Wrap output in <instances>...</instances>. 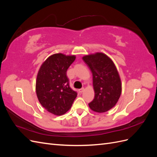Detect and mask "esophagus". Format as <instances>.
Listing matches in <instances>:
<instances>
[{
    "mask_svg": "<svg viewBox=\"0 0 157 157\" xmlns=\"http://www.w3.org/2000/svg\"><path fill=\"white\" fill-rule=\"evenodd\" d=\"M84 88H80V89L78 90V92H79L80 93H82V92H84Z\"/></svg>",
    "mask_w": 157,
    "mask_h": 157,
    "instance_id": "esophagus-1",
    "label": "esophagus"
}]
</instances>
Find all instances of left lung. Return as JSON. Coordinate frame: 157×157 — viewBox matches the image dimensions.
Masks as SVG:
<instances>
[{
    "label": "left lung",
    "mask_w": 157,
    "mask_h": 157,
    "mask_svg": "<svg viewBox=\"0 0 157 157\" xmlns=\"http://www.w3.org/2000/svg\"><path fill=\"white\" fill-rule=\"evenodd\" d=\"M93 75L94 99L88 105L92 111L105 113L116 105L119 99L122 84L115 64L103 53H96L82 58Z\"/></svg>",
    "instance_id": "obj_1"
}]
</instances>
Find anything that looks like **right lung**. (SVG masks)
<instances>
[{"label":"right lung","mask_w":157,"mask_h":157,"mask_svg":"<svg viewBox=\"0 0 157 157\" xmlns=\"http://www.w3.org/2000/svg\"><path fill=\"white\" fill-rule=\"evenodd\" d=\"M75 56L55 54L42 64L37 75L36 92L42 106L55 115H63L72 106L77 93L71 88L67 71Z\"/></svg>","instance_id":"1"}]
</instances>
